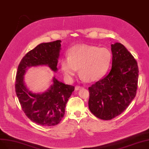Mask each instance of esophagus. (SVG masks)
I'll return each instance as SVG.
<instances>
[{"label":"esophagus","instance_id":"1","mask_svg":"<svg viewBox=\"0 0 149 149\" xmlns=\"http://www.w3.org/2000/svg\"><path fill=\"white\" fill-rule=\"evenodd\" d=\"M82 88H83V86L77 85V86H75V91H77V90H79Z\"/></svg>","mask_w":149,"mask_h":149}]
</instances>
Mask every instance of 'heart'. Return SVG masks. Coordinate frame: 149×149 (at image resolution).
Wrapping results in <instances>:
<instances>
[{
	"label": "heart",
	"mask_w": 149,
	"mask_h": 149,
	"mask_svg": "<svg viewBox=\"0 0 149 149\" xmlns=\"http://www.w3.org/2000/svg\"><path fill=\"white\" fill-rule=\"evenodd\" d=\"M112 55L108 49L78 45L72 47L68 58L61 61V68L66 78L72 80L80 68V74L88 81H95L105 74Z\"/></svg>",
	"instance_id": "1"
}]
</instances>
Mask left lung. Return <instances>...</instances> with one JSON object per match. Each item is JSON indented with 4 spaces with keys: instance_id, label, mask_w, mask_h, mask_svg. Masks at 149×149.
I'll list each match as a JSON object with an SVG mask.
<instances>
[{
    "instance_id": "left-lung-1",
    "label": "left lung",
    "mask_w": 149,
    "mask_h": 149,
    "mask_svg": "<svg viewBox=\"0 0 149 149\" xmlns=\"http://www.w3.org/2000/svg\"><path fill=\"white\" fill-rule=\"evenodd\" d=\"M112 69L88 88L89 109L99 118L109 120L122 113L136 95L139 69L136 60L120 43L111 45Z\"/></svg>"
}]
</instances>
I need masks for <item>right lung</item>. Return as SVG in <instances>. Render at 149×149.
Masks as SVG:
<instances>
[{"instance_id":"1","label":"right lung","mask_w":149,"mask_h":149,"mask_svg":"<svg viewBox=\"0 0 149 149\" xmlns=\"http://www.w3.org/2000/svg\"><path fill=\"white\" fill-rule=\"evenodd\" d=\"M61 42L58 40L40 43L26 53L18 65L16 75L15 91L23 112L33 122L45 127L55 126L61 122L75 87L53 77V84L47 91L42 94L32 93L24 84V75L27 68L42 65L56 72Z\"/></svg>"}]
</instances>
